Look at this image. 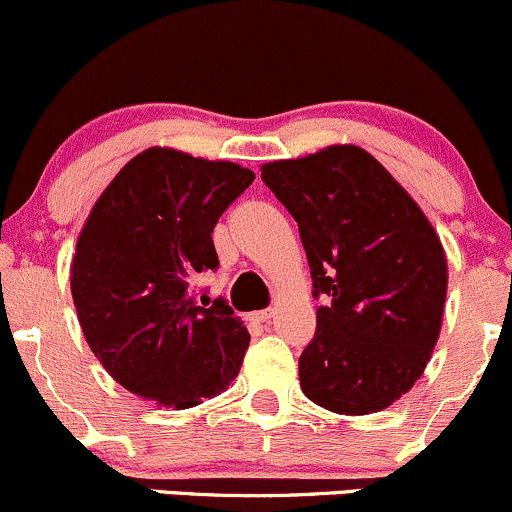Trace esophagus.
I'll return each instance as SVG.
<instances>
[{
    "label": "esophagus",
    "mask_w": 512,
    "mask_h": 512,
    "mask_svg": "<svg viewBox=\"0 0 512 512\" xmlns=\"http://www.w3.org/2000/svg\"><path fill=\"white\" fill-rule=\"evenodd\" d=\"M252 316H255L257 321H270L272 316H274V309H262V311H255V314H252Z\"/></svg>",
    "instance_id": "obj_1"
}]
</instances>
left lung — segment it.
<instances>
[{
	"mask_svg": "<svg viewBox=\"0 0 512 512\" xmlns=\"http://www.w3.org/2000/svg\"><path fill=\"white\" fill-rule=\"evenodd\" d=\"M262 181L299 223L314 294L326 299L299 358L301 390L338 414L385 410L437 346L449 284L437 230L355 144L262 164Z\"/></svg>",
	"mask_w": 512,
	"mask_h": 512,
	"instance_id": "8db88e82",
	"label": "left lung"
}]
</instances>
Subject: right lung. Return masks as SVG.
<instances>
[{"label":"right lung","instance_id":"right-lung-1","mask_svg":"<svg viewBox=\"0 0 512 512\" xmlns=\"http://www.w3.org/2000/svg\"><path fill=\"white\" fill-rule=\"evenodd\" d=\"M252 181L233 161L152 147L95 201L71 292L90 351L125 390L186 410L240 373L250 333L223 299L198 306L191 284L218 267L211 233Z\"/></svg>","mask_w":512,"mask_h":512}]
</instances>
